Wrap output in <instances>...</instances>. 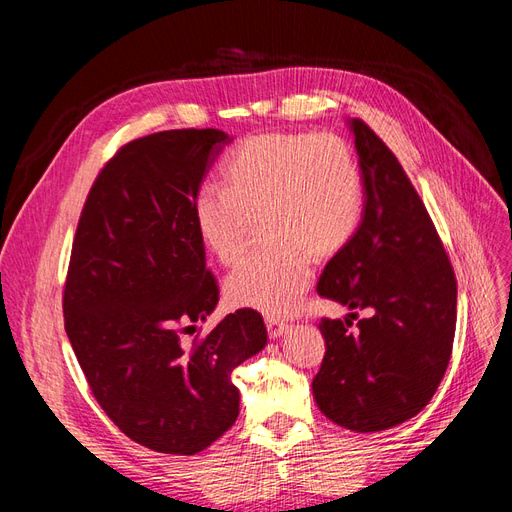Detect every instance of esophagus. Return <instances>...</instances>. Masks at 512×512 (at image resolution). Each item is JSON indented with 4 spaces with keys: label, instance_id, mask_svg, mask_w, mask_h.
<instances>
[{
    "label": "esophagus",
    "instance_id": "esophagus-1",
    "mask_svg": "<svg viewBox=\"0 0 512 512\" xmlns=\"http://www.w3.org/2000/svg\"><path fill=\"white\" fill-rule=\"evenodd\" d=\"M265 322H267V331H269V337H271V339L282 337V335L288 331V322H284L282 318L267 316Z\"/></svg>",
    "mask_w": 512,
    "mask_h": 512
}]
</instances>
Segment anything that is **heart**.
Masks as SVG:
<instances>
[{"instance_id":"heart-1","label":"heart","mask_w":512,"mask_h":512,"mask_svg":"<svg viewBox=\"0 0 512 512\" xmlns=\"http://www.w3.org/2000/svg\"><path fill=\"white\" fill-rule=\"evenodd\" d=\"M222 181L194 198V228L205 250L232 265L250 243L256 218L269 239L226 277L228 301L273 316L292 312L312 282L314 258L337 256L359 232V160L342 136L267 132L230 153Z\"/></svg>"}]
</instances>
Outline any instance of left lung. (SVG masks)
I'll use <instances>...</instances> for the list:
<instances>
[{
	"mask_svg": "<svg viewBox=\"0 0 512 512\" xmlns=\"http://www.w3.org/2000/svg\"><path fill=\"white\" fill-rule=\"evenodd\" d=\"M365 181L363 222L324 267L318 294L354 309L322 318L324 359L312 382L320 412L350 431H384L421 412L451 361L457 280L404 166L352 119ZM368 318L350 330L358 309Z\"/></svg>",
	"mask_w": 512,
	"mask_h": 512,
	"instance_id": "left-lung-1",
	"label": "left lung"
}]
</instances>
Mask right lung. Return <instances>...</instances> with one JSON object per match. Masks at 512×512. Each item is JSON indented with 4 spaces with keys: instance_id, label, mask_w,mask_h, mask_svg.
<instances>
[{
    "instance_id": "obj_1",
    "label": "right lung",
    "mask_w": 512,
    "mask_h": 512,
    "mask_svg": "<svg viewBox=\"0 0 512 512\" xmlns=\"http://www.w3.org/2000/svg\"><path fill=\"white\" fill-rule=\"evenodd\" d=\"M232 138L166 130L123 145L87 194L64 286V324L106 416L138 444L194 455L239 416L230 380L267 344L256 309L185 342L220 299L194 198Z\"/></svg>"
}]
</instances>
